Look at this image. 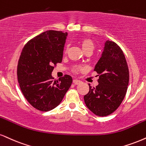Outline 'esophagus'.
<instances>
[{
  "label": "esophagus",
  "mask_w": 146,
  "mask_h": 146,
  "mask_svg": "<svg viewBox=\"0 0 146 146\" xmlns=\"http://www.w3.org/2000/svg\"><path fill=\"white\" fill-rule=\"evenodd\" d=\"M80 80H76V79H74V80H73V83L75 84V85H76V84H79L80 83Z\"/></svg>",
  "instance_id": "obj_1"
}]
</instances>
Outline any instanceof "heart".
I'll list each match as a JSON object with an SVG mask.
<instances>
[{
	"label": "heart",
	"instance_id": "b5f03b06",
	"mask_svg": "<svg viewBox=\"0 0 146 146\" xmlns=\"http://www.w3.org/2000/svg\"><path fill=\"white\" fill-rule=\"evenodd\" d=\"M81 45H82V48L83 49V51L84 52L87 51H92L94 49V43L91 39L89 38H83L81 41ZM82 68L80 67H75L73 69V71L74 72H77L78 70H82Z\"/></svg>",
	"mask_w": 146,
	"mask_h": 146
}]
</instances>
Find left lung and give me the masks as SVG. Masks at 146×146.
I'll list each match as a JSON object with an SVG mask.
<instances>
[{
    "instance_id": "obj_1",
    "label": "left lung",
    "mask_w": 146,
    "mask_h": 146,
    "mask_svg": "<svg viewBox=\"0 0 146 146\" xmlns=\"http://www.w3.org/2000/svg\"><path fill=\"white\" fill-rule=\"evenodd\" d=\"M94 71L99 76L98 85L91 87L84 96L90 110L99 116L111 114L125 98L129 85V72L125 55L112 41L106 40L100 60Z\"/></svg>"
}]
</instances>
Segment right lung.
Masks as SVG:
<instances>
[{
  "instance_id": "right-lung-1",
  "label": "right lung",
  "mask_w": 146,
  "mask_h": 146,
  "mask_svg": "<svg viewBox=\"0 0 146 146\" xmlns=\"http://www.w3.org/2000/svg\"><path fill=\"white\" fill-rule=\"evenodd\" d=\"M67 32L48 30L26 43L17 65L23 95L36 109L51 110L61 103L72 82L70 75L53 80L54 66L62 62Z\"/></svg>"
}]
</instances>
